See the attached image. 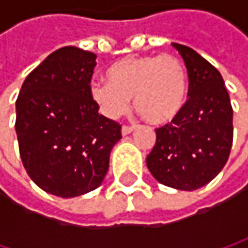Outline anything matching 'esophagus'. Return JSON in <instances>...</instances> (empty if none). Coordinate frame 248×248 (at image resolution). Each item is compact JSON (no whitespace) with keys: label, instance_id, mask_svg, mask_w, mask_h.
Listing matches in <instances>:
<instances>
[{"label":"esophagus","instance_id":"obj_1","mask_svg":"<svg viewBox=\"0 0 248 248\" xmlns=\"http://www.w3.org/2000/svg\"><path fill=\"white\" fill-rule=\"evenodd\" d=\"M133 132V126H122V135H129V133H132Z\"/></svg>","mask_w":248,"mask_h":248}]
</instances>
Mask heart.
<instances>
[{
	"mask_svg": "<svg viewBox=\"0 0 248 248\" xmlns=\"http://www.w3.org/2000/svg\"><path fill=\"white\" fill-rule=\"evenodd\" d=\"M108 83H93L90 94L108 118H119L133 97L136 113L148 124H165L184 109L189 78L184 63L170 54L132 56L106 70Z\"/></svg>",
	"mask_w": 248,
	"mask_h": 248,
	"instance_id": "b5f03b06",
	"label": "heart"
}]
</instances>
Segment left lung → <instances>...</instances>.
I'll list each match as a JSON object with an SVG mask.
<instances>
[{
    "label": "left lung",
    "instance_id": "1",
    "mask_svg": "<svg viewBox=\"0 0 248 248\" xmlns=\"http://www.w3.org/2000/svg\"><path fill=\"white\" fill-rule=\"evenodd\" d=\"M172 46L188 72V100L171 124L155 129L156 142L146 167L158 182L194 191L213 181L228 161L232 108L220 72L195 50Z\"/></svg>",
    "mask_w": 248,
    "mask_h": 248
}]
</instances>
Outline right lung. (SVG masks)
<instances>
[{"label":"right lung","mask_w":248,"mask_h":248,"mask_svg":"<svg viewBox=\"0 0 248 248\" xmlns=\"http://www.w3.org/2000/svg\"><path fill=\"white\" fill-rule=\"evenodd\" d=\"M96 54L67 46L24 80L16 132L28 176L46 192L72 198L96 189L109 170L121 124L99 113L90 94Z\"/></svg>","instance_id":"add662e5"}]
</instances>
